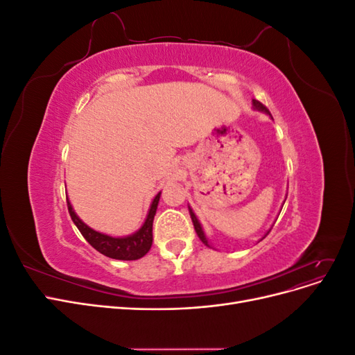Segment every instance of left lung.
Here are the masks:
<instances>
[{
  "label": "left lung",
  "instance_id": "obj_1",
  "mask_svg": "<svg viewBox=\"0 0 355 355\" xmlns=\"http://www.w3.org/2000/svg\"><path fill=\"white\" fill-rule=\"evenodd\" d=\"M253 106L256 110H259V111H263V112H266V114H270V111H268V108L265 105H262L259 101H253ZM271 115V114H270ZM189 214H191V219H192V223H194V228H196V232H197V235L200 237V240L206 244L207 247H210V244H209V241H207V239H206V235H204V232H202V228H201V225H200V222H198V219H197V216L194 214V211H192L191 209H189ZM268 235V234H266Z\"/></svg>",
  "mask_w": 355,
  "mask_h": 355
}]
</instances>
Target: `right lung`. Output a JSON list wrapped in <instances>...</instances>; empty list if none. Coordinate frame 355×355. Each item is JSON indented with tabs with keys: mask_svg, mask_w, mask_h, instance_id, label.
I'll return each mask as SVG.
<instances>
[{
	"mask_svg": "<svg viewBox=\"0 0 355 355\" xmlns=\"http://www.w3.org/2000/svg\"><path fill=\"white\" fill-rule=\"evenodd\" d=\"M159 196L161 192H158L155 196L142 228L137 232H135L133 235H128V237H123V239H114V237H110V235H105L89 228L87 225H85L77 214H75L71 202L68 200L67 202H68L71 219L73 220L75 225H77V228L83 234V237L89 241L92 247H94V249L101 252L102 254L112 257V259L136 261V259H141L142 256H145L153 245V222H154V216H155L157 206L159 201Z\"/></svg>",
	"mask_w": 355,
	"mask_h": 355,
	"instance_id": "obj_1",
	"label": "right lung"
}]
</instances>
